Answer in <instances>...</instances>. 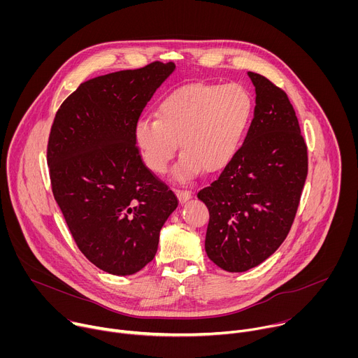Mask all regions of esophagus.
I'll return each mask as SVG.
<instances>
[{"label":"esophagus","mask_w":358,"mask_h":358,"mask_svg":"<svg viewBox=\"0 0 358 358\" xmlns=\"http://www.w3.org/2000/svg\"><path fill=\"white\" fill-rule=\"evenodd\" d=\"M176 194H177V196H178V199H180L181 203L185 202V201H188V199L192 196V192L188 191V189H176Z\"/></svg>","instance_id":"esophagus-1"}]
</instances>
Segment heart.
Returning <instances> with one entry per match:
<instances>
[{"label":"heart","mask_w":358,"mask_h":358,"mask_svg":"<svg viewBox=\"0 0 358 358\" xmlns=\"http://www.w3.org/2000/svg\"><path fill=\"white\" fill-rule=\"evenodd\" d=\"M250 113V96L239 85L189 83L162 100L157 117L140 119L134 138L144 163L157 174L167 169L180 140L184 155L174 176L185 180L201 169L217 173L229 164Z\"/></svg>","instance_id":"heart-1"}]
</instances>
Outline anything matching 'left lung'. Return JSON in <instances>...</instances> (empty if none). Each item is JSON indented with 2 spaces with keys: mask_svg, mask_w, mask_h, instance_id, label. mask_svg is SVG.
<instances>
[{
  "mask_svg": "<svg viewBox=\"0 0 358 358\" xmlns=\"http://www.w3.org/2000/svg\"><path fill=\"white\" fill-rule=\"evenodd\" d=\"M248 75L257 106L246 138L221 176L196 194L210 211L207 255L227 272L258 266L282 245L308 177V145L286 92L259 73Z\"/></svg>",
  "mask_w": 358,
  "mask_h": 358,
  "instance_id": "1",
  "label": "left lung"
}]
</instances>
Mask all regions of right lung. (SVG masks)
I'll return each instance as SVG.
<instances>
[{"label":"right lung","mask_w":358,"mask_h":358,"mask_svg":"<svg viewBox=\"0 0 358 358\" xmlns=\"http://www.w3.org/2000/svg\"><path fill=\"white\" fill-rule=\"evenodd\" d=\"M151 62L79 85L58 109L46 162L55 201L85 257L126 276L156 257L176 194L144 164L134 129L147 101L174 71Z\"/></svg>","instance_id":"add662e5"}]
</instances>
